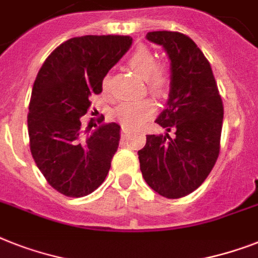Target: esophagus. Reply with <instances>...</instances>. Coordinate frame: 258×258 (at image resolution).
I'll return each mask as SVG.
<instances>
[{"label":"esophagus","mask_w":258,"mask_h":258,"mask_svg":"<svg viewBox=\"0 0 258 258\" xmlns=\"http://www.w3.org/2000/svg\"><path fill=\"white\" fill-rule=\"evenodd\" d=\"M130 134V128H127V127H122V136L124 138L125 135H128Z\"/></svg>","instance_id":"1"}]
</instances>
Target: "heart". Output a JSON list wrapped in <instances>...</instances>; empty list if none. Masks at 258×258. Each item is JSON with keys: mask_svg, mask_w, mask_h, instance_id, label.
Instances as JSON below:
<instances>
[{"mask_svg": "<svg viewBox=\"0 0 258 258\" xmlns=\"http://www.w3.org/2000/svg\"><path fill=\"white\" fill-rule=\"evenodd\" d=\"M128 64L140 78L146 79L148 89L152 93L158 95L164 93L165 86H167V75L160 69H155L156 59L150 50L146 47H138L130 55ZM107 86L108 77H106L103 79V87L106 89ZM155 111H156V107L152 100H130V102L122 103L116 108L115 116L130 128H138L155 114Z\"/></svg>", "mask_w": 258, "mask_h": 258, "instance_id": "obj_1", "label": "heart"}]
</instances>
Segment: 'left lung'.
<instances>
[{"mask_svg": "<svg viewBox=\"0 0 258 258\" xmlns=\"http://www.w3.org/2000/svg\"><path fill=\"white\" fill-rule=\"evenodd\" d=\"M146 38L168 55L171 82L165 108L155 120L165 134L147 135L138 151L140 171L155 192L179 199L198 189L216 163L223 100L211 64L189 37L164 30L147 33Z\"/></svg>", "mask_w": 258, "mask_h": 258, "instance_id": "1", "label": "left lung"}]
</instances>
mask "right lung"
<instances>
[{
    "label": "right lung",
    "instance_id": "1",
    "mask_svg": "<svg viewBox=\"0 0 258 258\" xmlns=\"http://www.w3.org/2000/svg\"><path fill=\"white\" fill-rule=\"evenodd\" d=\"M131 43L127 35L75 37L58 46L38 71L27 115L30 151L47 183L64 196H87L110 171L120 125L102 124L87 134L81 119Z\"/></svg>",
    "mask_w": 258,
    "mask_h": 258
}]
</instances>
